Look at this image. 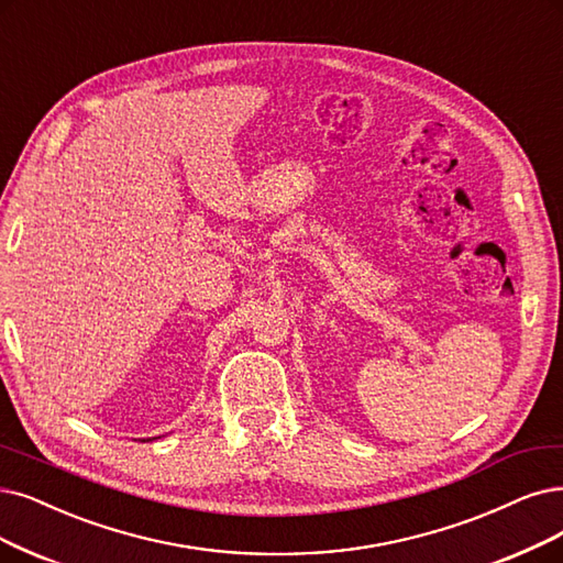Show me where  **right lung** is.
<instances>
[{
	"label": "right lung",
	"instance_id": "add662e5",
	"mask_svg": "<svg viewBox=\"0 0 563 563\" xmlns=\"http://www.w3.org/2000/svg\"><path fill=\"white\" fill-rule=\"evenodd\" d=\"M148 441H155V439H148ZM143 443H145V441H143Z\"/></svg>",
	"mask_w": 563,
	"mask_h": 563
}]
</instances>
